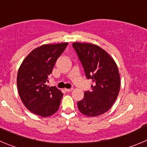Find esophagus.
I'll use <instances>...</instances> for the list:
<instances>
[{
  "instance_id": "obj_1",
  "label": "esophagus",
  "mask_w": 147,
  "mask_h": 147,
  "mask_svg": "<svg viewBox=\"0 0 147 147\" xmlns=\"http://www.w3.org/2000/svg\"><path fill=\"white\" fill-rule=\"evenodd\" d=\"M72 90H73V88H65V91H66V92H72Z\"/></svg>"
}]
</instances>
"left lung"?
I'll return each mask as SVG.
<instances>
[{"label":"left lung","mask_w":147,"mask_h":147,"mask_svg":"<svg viewBox=\"0 0 147 147\" xmlns=\"http://www.w3.org/2000/svg\"><path fill=\"white\" fill-rule=\"evenodd\" d=\"M86 75L94 85L92 91L84 92L78 102L80 113L94 117L105 113L111 108L120 90V75L113 58L100 46L91 43L74 42Z\"/></svg>","instance_id":"1"}]
</instances>
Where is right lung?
<instances>
[{
    "instance_id": "right-lung-1",
    "label": "right lung",
    "mask_w": 147,
    "mask_h": 147,
    "mask_svg": "<svg viewBox=\"0 0 147 147\" xmlns=\"http://www.w3.org/2000/svg\"><path fill=\"white\" fill-rule=\"evenodd\" d=\"M67 45V42L43 45L33 50L22 62L17 77L18 94L31 113L48 117L59 110L63 93L45 83Z\"/></svg>"
}]
</instances>
